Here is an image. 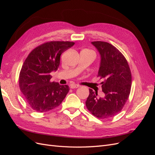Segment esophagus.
Returning a JSON list of instances; mask_svg holds the SVG:
<instances>
[{
    "label": "esophagus",
    "mask_w": 155,
    "mask_h": 155,
    "mask_svg": "<svg viewBox=\"0 0 155 155\" xmlns=\"http://www.w3.org/2000/svg\"><path fill=\"white\" fill-rule=\"evenodd\" d=\"M80 86H79V85H76V84H72V85H70V87L71 88H78Z\"/></svg>",
    "instance_id": "esophagus-1"
}]
</instances>
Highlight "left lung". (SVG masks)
Returning a JSON list of instances; mask_svg holds the SVG:
<instances>
[{
	"label": "left lung",
	"instance_id": "obj_1",
	"mask_svg": "<svg viewBox=\"0 0 155 155\" xmlns=\"http://www.w3.org/2000/svg\"><path fill=\"white\" fill-rule=\"evenodd\" d=\"M101 56L97 77L102 79L105 97H97V92L89 89L85 102L87 109L100 119L113 117L122 110L130 92L132 76L127 61L120 51L104 41L91 43Z\"/></svg>",
	"mask_w": 155,
	"mask_h": 155
}]
</instances>
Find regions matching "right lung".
<instances>
[{
  "label": "right lung",
  "mask_w": 155,
  "mask_h": 155,
  "mask_svg": "<svg viewBox=\"0 0 155 155\" xmlns=\"http://www.w3.org/2000/svg\"><path fill=\"white\" fill-rule=\"evenodd\" d=\"M74 45L70 41H50L33 50L23 63L19 87L33 110L45 112L58 107L69 91L68 85L51 82L50 73L58 70L60 56Z\"/></svg>",
  "instance_id": "1"
}]
</instances>
